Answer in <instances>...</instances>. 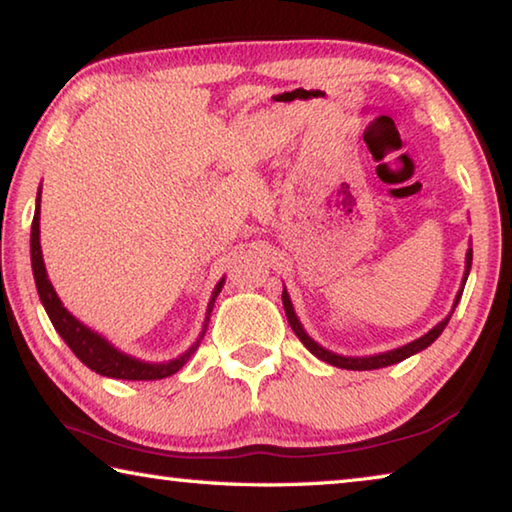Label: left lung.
<instances>
[{"label": "left lung", "mask_w": 512, "mask_h": 512, "mask_svg": "<svg viewBox=\"0 0 512 512\" xmlns=\"http://www.w3.org/2000/svg\"><path fill=\"white\" fill-rule=\"evenodd\" d=\"M470 268H472V248H467V253H465V273H463V280H461V289H458V293H456L452 311H449V314L443 320H440L436 327H431L427 334L420 336V339H415V341L406 343V345H400V348H395V350L370 354V357H343V354H336L332 350H327V348H323V345L311 339V336L305 332V327H302V323L298 320V316H296V309H293V302L289 298L287 289L282 291V305H284V314H287V320H289L291 329H293V332H296V336L302 341V345H305V348L311 354H314V357L329 363V366H336V368H343V370H377V368L393 366V363H400L404 359L413 357V354H418L424 348H429V345L436 341L440 334H443V329L447 327L449 318H452L456 305H458V302H461L465 282H467V275H470Z\"/></svg>", "instance_id": "8db88e82"}]
</instances>
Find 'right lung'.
Instances as JSON below:
<instances>
[{"label":"right lung","instance_id":"add662e5","mask_svg":"<svg viewBox=\"0 0 512 512\" xmlns=\"http://www.w3.org/2000/svg\"><path fill=\"white\" fill-rule=\"evenodd\" d=\"M40 194H42V187H38L36 214H33V223H31V268H33V277H36V289H38L42 307H45L51 325H54V329L60 334V339L69 345V350H72L76 357L85 363V366L103 377L126 379V381H153V379L171 377L173 372H178L203 341L207 323H210L214 300L223 289L225 277H221V280L216 282V287L212 291L210 305H207V314H205V323L196 343L180 354V357L169 359V361H144V359L133 357V354L121 352L106 339V336H101L99 332H94L92 327L83 325L72 311H67L63 300L58 298L54 284L49 282L45 259H42V248H40Z\"/></svg>","mask_w":512,"mask_h":512}]
</instances>
